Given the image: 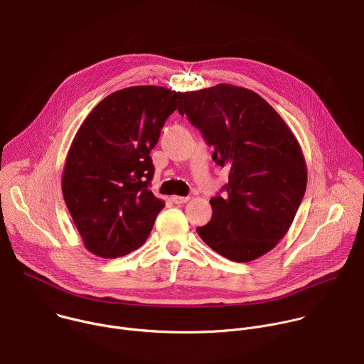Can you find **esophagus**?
I'll return each mask as SVG.
<instances>
[{
	"label": "esophagus",
	"mask_w": 364,
	"mask_h": 364,
	"mask_svg": "<svg viewBox=\"0 0 364 364\" xmlns=\"http://www.w3.org/2000/svg\"><path fill=\"white\" fill-rule=\"evenodd\" d=\"M171 200H173V203H176V204H184V203H187L188 200H190V197H181V196H173L171 197Z\"/></svg>",
	"instance_id": "1"
}]
</instances>
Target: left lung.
I'll return each mask as SVG.
<instances>
[{"mask_svg": "<svg viewBox=\"0 0 364 364\" xmlns=\"http://www.w3.org/2000/svg\"><path fill=\"white\" fill-rule=\"evenodd\" d=\"M181 115L214 147L228 183L210 200L213 215L197 227L223 257L247 263L286 235L306 193L307 168L299 141L277 111L252 90L230 84L184 92Z\"/></svg>", "mask_w": 364, "mask_h": 364, "instance_id": "left-lung-1", "label": "left lung"}]
</instances>
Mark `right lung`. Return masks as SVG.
Returning a JSON list of instances; mask_svg holds the SVG:
<instances>
[{
    "label": "right lung",
    "mask_w": 364,
    "mask_h": 364,
    "mask_svg": "<svg viewBox=\"0 0 364 364\" xmlns=\"http://www.w3.org/2000/svg\"><path fill=\"white\" fill-rule=\"evenodd\" d=\"M183 92L137 85L118 90L87 115L70 147L63 194L88 252L117 259L149 238L164 201L150 184L156 147Z\"/></svg>",
    "instance_id": "1"
}]
</instances>
